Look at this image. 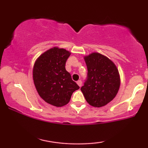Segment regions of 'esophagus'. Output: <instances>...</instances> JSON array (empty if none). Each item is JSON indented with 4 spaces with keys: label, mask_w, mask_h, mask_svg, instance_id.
<instances>
[{
    "label": "esophagus",
    "mask_w": 148,
    "mask_h": 148,
    "mask_svg": "<svg viewBox=\"0 0 148 148\" xmlns=\"http://www.w3.org/2000/svg\"><path fill=\"white\" fill-rule=\"evenodd\" d=\"M76 83H77V84L79 85V87H81V86H82V81H81V80H79V81H78Z\"/></svg>",
    "instance_id": "1"
}]
</instances>
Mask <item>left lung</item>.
Here are the masks:
<instances>
[{
	"label": "left lung",
	"mask_w": 148,
	"mask_h": 148,
	"mask_svg": "<svg viewBox=\"0 0 148 148\" xmlns=\"http://www.w3.org/2000/svg\"><path fill=\"white\" fill-rule=\"evenodd\" d=\"M84 59L88 74L81 90L90 105L105 106L114 99L120 88L118 69L110 59L98 53H92Z\"/></svg>",
	"instance_id": "left-lung-1"
}]
</instances>
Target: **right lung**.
<instances>
[{
	"label": "right lung",
	"mask_w": 148,
	"mask_h": 148,
	"mask_svg": "<svg viewBox=\"0 0 148 148\" xmlns=\"http://www.w3.org/2000/svg\"><path fill=\"white\" fill-rule=\"evenodd\" d=\"M70 53L54 47L42 54L33 67V81L40 96L46 102L57 107L69 102L72 93L79 86L66 70Z\"/></svg>",
	"instance_id": "1"
}]
</instances>
